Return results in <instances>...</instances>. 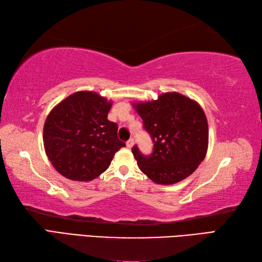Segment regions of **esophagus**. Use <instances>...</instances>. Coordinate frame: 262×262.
Instances as JSON below:
<instances>
[{"label": "esophagus", "mask_w": 262, "mask_h": 262, "mask_svg": "<svg viewBox=\"0 0 262 262\" xmlns=\"http://www.w3.org/2000/svg\"><path fill=\"white\" fill-rule=\"evenodd\" d=\"M126 145L128 148H130L133 145H134V138H129V140L126 142Z\"/></svg>", "instance_id": "34e87169"}]
</instances>
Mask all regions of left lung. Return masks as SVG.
I'll list each match as a JSON object with an SVG mask.
<instances>
[{
    "label": "left lung",
    "mask_w": 262,
    "mask_h": 262,
    "mask_svg": "<svg viewBox=\"0 0 262 262\" xmlns=\"http://www.w3.org/2000/svg\"><path fill=\"white\" fill-rule=\"evenodd\" d=\"M134 107L154 143L149 155H144L137 145L132 148L141 171L159 185L186 179L207 152L208 124L202 107L177 92Z\"/></svg>",
    "instance_id": "1"
}]
</instances>
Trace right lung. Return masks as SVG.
Masks as SVG:
<instances>
[{"mask_svg": "<svg viewBox=\"0 0 262 262\" xmlns=\"http://www.w3.org/2000/svg\"><path fill=\"white\" fill-rule=\"evenodd\" d=\"M111 102L99 94H71L48 115L43 146L57 172L76 181H91L109 168L114 155L126 146L108 120Z\"/></svg>", "mask_w": 262, "mask_h": 262, "instance_id": "1", "label": "right lung"}]
</instances>
